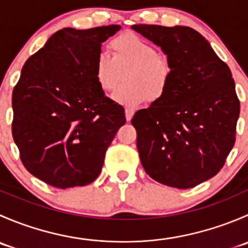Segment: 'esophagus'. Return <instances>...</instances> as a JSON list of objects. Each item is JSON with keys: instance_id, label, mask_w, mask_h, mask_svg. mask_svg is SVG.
<instances>
[{"instance_id": "1", "label": "esophagus", "mask_w": 248, "mask_h": 248, "mask_svg": "<svg viewBox=\"0 0 248 248\" xmlns=\"http://www.w3.org/2000/svg\"><path fill=\"white\" fill-rule=\"evenodd\" d=\"M124 115H126L127 121H131L132 117H133V115H134V109L127 108L126 110H124Z\"/></svg>"}]
</instances>
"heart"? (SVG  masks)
<instances>
[{
	"label": "heart",
	"instance_id": "b5f03b06",
	"mask_svg": "<svg viewBox=\"0 0 248 248\" xmlns=\"http://www.w3.org/2000/svg\"><path fill=\"white\" fill-rule=\"evenodd\" d=\"M112 59L101 54L94 61V78L103 91H114L126 70V84L112 98L124 106H138L145 99L159 101L172 77L169 61L152 44L134 33H124L110 42Z\"/></svg>",
	"mask_w": 248,
	"mask_h": 248
}]
</instances>
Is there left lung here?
<instances>
[{"label": "left lung", "instance_id": "left-lung-1", "mask_svg": "<svg viewBox=\"0 0 248 248\" xmlns=\"http://www.w3.org/2000/svg\"><path fill=\"white\" fill-rule=\"evenodd\" d=\"M132 29L161 47L172 68L166 94L132 119L140 162L159 184L192 188L221 170L235 144L240 102L232 72L191 27Z\"/></svg>", "mask_w": 248, "mask_h": 248}]
</instances>
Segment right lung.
<instances>
[{"instance_id":"add662e5","label":"right lung","mask_w":248,"mask_h":248,"mask_svg":"<svg viewBox=\"0 0 248 248\" xmlns=\"http://www.w3.org/2000/svg\"><path fill=\"white\" fill-rule=\"evenodd\" d=\"M120 29H62L22 67L12 97L13 139L25 168L50 186L93 182L126 122L124 107L94 78L102 43Z\"/></svg>"}]
</instances>
